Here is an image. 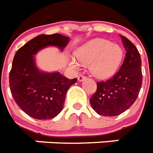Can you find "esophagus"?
<instances>
[{
	"instance_id": "obj_1",
	"label": "esophagus",
	"mask_w": 153,
	"mask_h": 153,
	"mask_svg": "<svg viewBox=\"0 0 153 153\" xmlns=\"http://www.w3.org/2000/svg\"><path fill=\"white\" fill-rule=\"evenodd\" d=\"M85 76L83 75V74H79V76H78V80L79 81H82V80H84V79H85Z\"/></svg>"
}]
</instances>
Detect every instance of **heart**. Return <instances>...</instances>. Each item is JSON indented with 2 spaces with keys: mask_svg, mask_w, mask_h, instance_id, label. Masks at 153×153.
I'll return each instance as SVG.
<instances>
[{
  "mask_svg": "<svg viewBox=\"0 0 153 153\" xmlns=\"http://www.w3.org/2000/svg\"><path fill=\"white\" fill-rule=\"evenodd\" d=\"M76 59L82 63H90V71L96 77L106 79L113 76L123 61V51L119 45L109 40L96 38L88 41L76 51ZM72 67L77 69L75 59L69 60Z\"/></svg>",
  "mask_w": 153,
  "mask_h": 153,
  "instance_id": "b5f03b06",
  "label": "heart"
}]
</instances>
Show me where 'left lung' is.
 I'll use <instances>...</instances> for the list:
<instances>
[{
    "instance_id": "obj_1",
    "label": "left lung",
    "mask_w": 153,
    "mask_h": 153,
    "mask_svg": "<svg viewBox=\"0 0 153 153\" xmlns=\"http://www.w3.org/2000/svg\"><path fill=\"white\" fill-rule=\"evenodd\" d=\"M126 57L120 70L106 81L97 82V90L90 98L98 114L115 117L123 113L137 99L142 84V59L131 40L120 36Z\"/></svg>"
}]
</instances>
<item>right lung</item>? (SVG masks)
Wrapping results in <instances>:
<instances>
[{"label": "right lung", "instance_id": "right-lung-1", "mask_svg": "<svg viewBox=\"0 0 153 153\" xmlns=\"http://www.w3.org/2000/svg\"><path fill=\"white\" fill-rule=\"evenodd\" d=\"M69 41V37L59 33L39 35L21 47L14 56L9 74L11 95L18 105L34 119H52L60 113L68 89L77 79H68L59 72H40L35 65L33 55L49 45L62 50Z\"/></svg>", "mask_w": 153, "mask_h": 153}]
</instances>
